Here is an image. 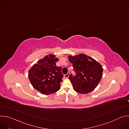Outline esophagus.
<instances>
[{"instance_id": "34e87169", "label": "esophagus", "mask_w": 129, "mask_h": 129, "mask_svg": "<svg viewBox=\"0 0 129 129\" xmlns=\"http://www.w3.org/2000/svg\"><path fill=\"white\" fill-rule=\"evenodd\" d=\"M69 72H68V73H67V74H66V75H64V77H65L66 78H68V77H69Z\"/></svg>"}]
</instances>
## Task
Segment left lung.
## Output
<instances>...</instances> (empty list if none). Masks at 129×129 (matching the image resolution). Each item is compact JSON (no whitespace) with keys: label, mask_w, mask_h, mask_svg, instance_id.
<instances>
[{"label":"left lung","mask_w":129,"mask_h":129,"mask_svg":"<svg viewBox=\"0 0 129 129\" xmlns=\"http://www.w3.org/2000/svg\"><path fill=\"white\" fill-rule=\"evenodd\" d=\"M68 59L72 64L75 73V75L71 73L68 77L74 90L82 94H86L93 90L103 76L102 65L84 54L74 57L69 56Z\"/></svg>","instance_id":"obj_1"}]
</instances>
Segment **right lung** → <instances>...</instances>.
<instances>
[{
	"label": "right lung",
	"instance_id": "right-lung-1",
	"mask_svg": "<svg viewBox=\"0 0 129 129\" xmlns=\"http://www.w3.org/2000/svg\"><path fill=\"white\" fill-rule=\"evenodd\" d=\"M52 54L34 64L29 70V80L34 88L42 94H49L60 89L63 75L62 68L57 66L58 58Z\"/></svg>",
	"mask_w": 129,
	"mask_h": 129
}]
</instances>
